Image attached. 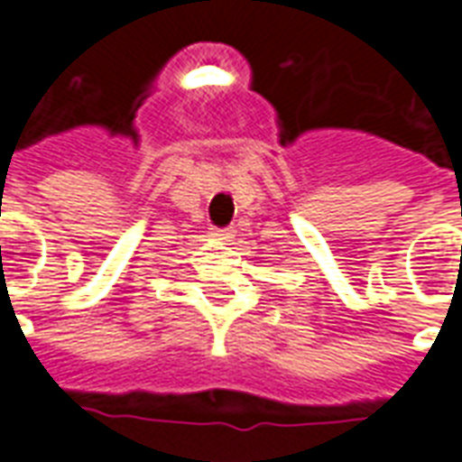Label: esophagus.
<instances>
[{"mask_svg": "<svg viewBox=\"0 0 462 462\" xmlns=\"http://www.w3.org/2000/svg\"><path fill=\"white\" fill-rule=\"evenodd\" d=\"M212 235H215V237H220V240H230L232 230H215Z\"/></svg>", "mask_w": 462, "mask_h": 462, "instance_id": "obj_1", "label": "esophagus"}]
</instances>
